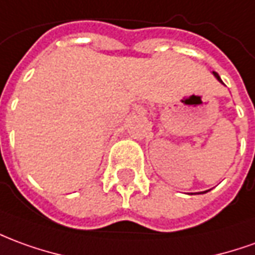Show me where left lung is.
<instances>
[{"label": "left lung", "instance_id": "left-lung-1", "mask_svg": "<svg viewBox=\"0 0 255 255\" xmlns=\"http://www.w3.org/2000/svg\"><path fill=\"white\" fill-rule=\"evenodd\" d=\"M213 74H214L215 78H217V80H218V81H220V83H222V80H221V77H220V76H218V74H217V73L213 72ZM202 193H206V192H202Z\"/></svg>", "mask_w": 255, "mask_h": 255}]
</instances>
